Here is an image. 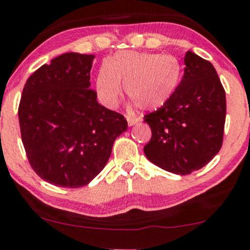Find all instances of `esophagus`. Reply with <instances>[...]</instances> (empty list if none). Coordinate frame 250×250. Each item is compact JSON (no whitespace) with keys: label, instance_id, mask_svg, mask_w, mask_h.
<instances>
[{"label":"esophagus","instance_id":"34e87169","mask_svg":"<svg viewBox=\"0 0 250 250\" xmlns=\"http://www.w3.org/2000/svg\"><path fill=\"white\" fill-rule=\"evenodd\" d=\"M139 121H140V119H135V117H130V116L127 117V122H128V125H129V127H131V125H135Z\"/></svg>","mask_w":250,"mask_h":250}]
</instances>
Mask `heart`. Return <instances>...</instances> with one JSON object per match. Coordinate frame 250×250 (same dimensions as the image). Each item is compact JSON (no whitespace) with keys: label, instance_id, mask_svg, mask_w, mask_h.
Listing matches in <instances>:
<instances>
[{"label":"heart","instance_id":"1","mask_svg":"<svg viewBox=\"0 0 250 250\" xmlns=\"http://www.w3.org/2000/svg\"><path fill=\"white\" fill-rule=\"evenodd\" d=\"M180 77L182 66L174 57L120 51L101 65L96 90L101 103L114 109L122 95V83L131 105L156 110L171 100Z\"/></svg>","mask_w":250,"mask_h":250}]
</instances>
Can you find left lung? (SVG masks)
<instances>
[{"label": "left lung", "instance_id": "1", "mask_svg": "<svg viewBox=\"0 0 250 250\" xmlns=\"http://www.w3.org/2000/svg\"><path fill=\"white\" fill-rule=\"evenodd\" d=\"M184 76L171 100L145 116L152 138L144 152L160 168L190 174L219 152L226 122V92L215 67L192 51L185 53Z\"/></svg>", "mask_w": 250, "mask_h": 250}]
</instances>
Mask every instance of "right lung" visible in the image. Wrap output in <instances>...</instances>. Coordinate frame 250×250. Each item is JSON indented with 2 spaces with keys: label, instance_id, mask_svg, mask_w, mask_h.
<instances>
[{
  "label": "right lung",
  "instance_id": "1",
  "mask_svg": "<svg viewBox=\"0 0 250 250\" xmlns=\"http://www.w3.org/2000/svg\"><path fill=\"white\" fill-rule=\"evenodd\" d=\"M94 59L76 52L52 59L27 79L21 96L19 121L29 164L41 179L60 188L91 182L128 128L90 89Z\"/></svg>",
  "mask_w": 250,
  "mask_h": 250
}]
</instances>
